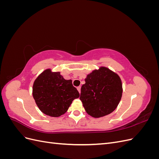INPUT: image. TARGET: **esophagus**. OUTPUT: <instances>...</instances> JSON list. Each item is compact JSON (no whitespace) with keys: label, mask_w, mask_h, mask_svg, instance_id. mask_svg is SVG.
I'll return each instance as SVG.
<instances>
[{"label":"esophagus","mask_w":159,"mask_h":159,"mask_svg":"<svg viewBox=\"0 0 159 159\" xmlns=\"http://www.w3.org/2000/svg\"><path fill=\"white\" fill-rule=\"evenodd\" d=\"M77 89H78L79 93H80V92H81V86H78V87H77Z\"/></svg>","instance_id":"1"}]
</instances>
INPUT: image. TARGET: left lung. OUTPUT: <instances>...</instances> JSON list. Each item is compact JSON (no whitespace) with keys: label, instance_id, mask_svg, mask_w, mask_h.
I'll return each instance as SVG.
<instances>
[{"label":"left lung","instance_id":"obj_1","mask_svg":"<svg viewBox=\"0 0 159 159\" xmlns=\"http://www.w3.org/2000/svg\"><path fill=\"white\" fill-rule=\"evenodd\" d=\"M85 81L80 99L86 112L95 118L112 113L122 96V84L119 75L102 67L88 75Z\"/></svg>","mask_w":159,"mask_h":159}]
</instances>
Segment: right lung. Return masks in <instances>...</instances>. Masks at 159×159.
Segmentation results:
<instances>
[{
    "mask_svg": "<svg viewBox=\"0 0 159 159\" xmlns=\"http://www.w3.org/2000/svg\"><path fill=\"white\" fill-rule=\"evenodd\" d=\"M33 97L41 111L51 117H59L68 111L73 100L80 97L71 80H65L60 72L46 70L33 85Z\"/></svg>",
    "mask_w": 159,
    "mask_h": 159,
    "instance_id": "1",
    "label": "right lung"
}]
</instances>
